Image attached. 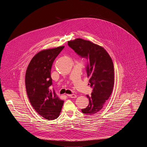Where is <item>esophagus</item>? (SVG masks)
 <instances>
[{"label": "esophagus", "mask_w": 147, "mask_h": 147, "mask_svg": "<svg viewBox=\"0 0 147 147\" xmlns=\"http://www.w3.org/2000/svg\"><path fill=\"white\" fill-rule=\"evenodd\" d=\"M67 95L72 98H77V96L76 94H67Z\"/></svg>", "instance_id": "34e87169"}]
</instances>
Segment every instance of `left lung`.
Masks as SVG:
<instances>
[{
	"instance_id": "obj_1",
	"label": "left lung",
	"mask_w": 147,
	"mask_h": 147,
	"mask_svg": "<svg viewBox=\"0 0 147 147\" xmlns=\"http://www.w3.org/2000/svg\"><path fill=\"white\" fill-rule=\"evenodd\" d=\"M69 46L78 55L87 59L88 84L93 88L91 95H87L89 104L81 109L87 115L100 111L112 94L114 86V66L109 53L103 47L81 38L68 41Z\"/></svg>"
}]
</instances>
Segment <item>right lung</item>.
I'll return each mask as SVG.
<instances>
[{
	"instance_id": "right-lung-1",
	"label": "right lung",
	"mask_w": 147,
	"mask_h": 147,
	"mask_svg": "<svg viewBox=\"0 0 147 147\" xmlns=\"http://www.w3.org/2000/svg\"><path fill=\"white\" fill-rule=\"evenodd\" d=\"M64 48L61 46L40 51L31 59L26 73V91L31 105L47 120L57 119L64 103L51 89L52 64Z\"/></svg>"
}]
</instances>
